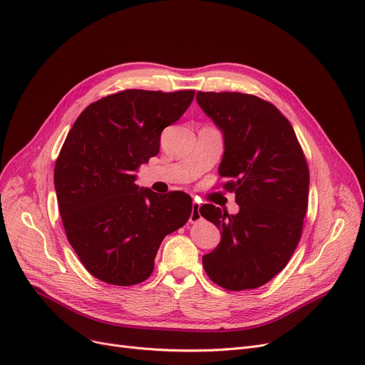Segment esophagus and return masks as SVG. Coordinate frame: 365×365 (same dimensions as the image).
I'll return each mask as SVG.
<instances>
[{"label":"esophagus","instance_id":"1","mask_svg":"<svg viewBox=\"0 0 365 365\" xmlns=\"http://www.w3.org/2000/svg\"><path fill=\"white\" fill-rule=\"evenodd\" d=\"M200 207H201V204L198 201H193L192 202V212H190V217H189V222L190 223H198L201 220Z\"/></svg>","mask_w":365,"mask_h":365}]
</instances>
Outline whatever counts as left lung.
I'll return each instance as SVG.
<instances>
[{
  "instance_id": "1",
  "label": "left lung",
  "mask_w": 365,
  "mask_h": 365,
  "mask_svg": "<svg viewBox=\"0 0 365 365\" xmlns=\"http://www.w3.org/2000/svg\"><path fill=\"white\" fill-rule=\"evenodd\" d=\"M197 101L225 136L218 175L235 192L237 214L205 204L222 232L202 257L207 276L227 290L255 289L280 273L302 235L309 170L289 120L269 101L240 92H198Z\"/></svg>"
}]
</instances>
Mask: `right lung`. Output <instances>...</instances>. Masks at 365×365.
I'll list each match as a JSON object with an SVG mask.
<instances>
[{
	"label": "right lung",
	"instance_id": "obj_1",
	"mask_svg": "<svg viewBox=\"0 0 365 365\" xmlns=\"http://www.w3.org/2000/svg\"><path fill=\"white\" fill-rule=\"evenodd\" d=\"M195 91L126 89L89 104L56 161L58 211L71 248L96 279L115 286L147 280L163 239L190 217L185 192L139 189L135 172L160 151Z\"/></svg>",
	"mask_w": 365,
	"mask_h": 365
}]
</instances>
